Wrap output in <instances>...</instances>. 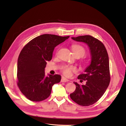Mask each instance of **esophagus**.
Instances as JSON below:
<instances>
[{
  "instance_id": "esophagus-1",
  "label": "esophagus",
  "mask_w": 126,
  "mask_h": 126,
  "mask_svg": "<svg viewBox=\"0 0 126 126\" xmlns=\"http://www.w3.org/2000/svg\"><path fill=\"white\" fill-rule=\"evenodd\" d=\"M69 80L68 79H67L65 78L64 77H62V79H61V82H69Z\"/></svg>"
}]
</instances>
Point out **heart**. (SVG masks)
Returning a JSON list of instances; mask_svg holds the SVG:
<instances>
[{
	"mask_svg": "<svg viewBox=\"0 0 126 126\" xmlns=\"http://www.w3.org/2000/svg\"><path fill=\"white\" fill-rule=\"evenodd\" d=\"M73 51L75 55H81V57L84 56L85 53V50L84 48L79 45H74L72 48ZM62 70L63 74L66 76H70L71 75L72 71H75L76 70V68L74 66H64L62 68Z\"/></svg>",
	"mask_w": 126,
	"mask_h": 126,
	"instance_id": "1",
	"label": "heart"
}]
</instances>
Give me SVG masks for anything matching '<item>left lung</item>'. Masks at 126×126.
<instances>
[{"label":"left lung","mask_w":126,"mask_h":126,"mask_svg":"<svg viewBox=\"0 0 126 126\" xmlns=\"http://www.w3.org/2000/svg\"><path fill=\"white\" fill-rule=\"evenodd\" d=\"M76 42H83L89 47L91 56L90 64L84 73L79 75L80 81H86L84 85H76L75 92L70 97L80 106H88L96 102L105 93L110 82L109 57L102 43L89 35L71 37Z\"/></svg>","instance_id":"1"}]
</instances>
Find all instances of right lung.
Listing matches in <instances>:
<instances>
[{"label": "right lung", "instance_id": "add662e5", "mask_svg": "<svg viewBox=\"0 0 126 126\" xmlns=\"http://www.w3.org/2000/svg\"><path fill=\"white\" fill-rule=\"evenodd\" d=\"M69 38L44 34L32 39L23 48L17 62L18 85L29 100L38 102L47 98L53 84L61 81L60 75H45L47 61L52 59L55 47Z\"/></svg>", "mask_w": 126, "mask_h": 126}]
</instances>
